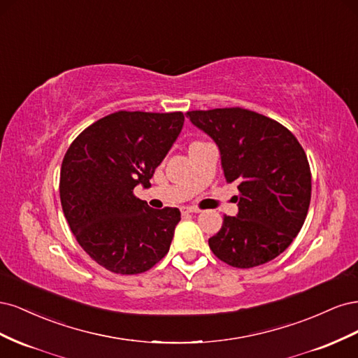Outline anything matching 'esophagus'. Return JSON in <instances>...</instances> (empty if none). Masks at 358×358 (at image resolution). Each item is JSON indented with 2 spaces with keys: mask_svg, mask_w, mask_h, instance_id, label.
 <instances>
[{
  "mask_svg": "<svg viewBox=\"0 0 358 358\" xmlns=\"http://www.w3.org/2000/svg\"><path fill=\"white\" fill-rule=\"evenodd\" d=\"M180 212H182V215H189V213H199L200 209L191 208V206H183V208H180Z\"/></svg>",
  "mask_w": 358,
  "mask_h": 358,
  "instance_id": "34e87169",
  "label": "esophagus"
}]
</instances>
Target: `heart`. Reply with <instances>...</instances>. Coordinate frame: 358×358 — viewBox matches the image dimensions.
Segmentation results:
<instances>
[{
    "instance_id": "heart-1",
    "label": "heart",
    "mask_w": 358,
    "mask_h": 358,
    "mask_svg": "<svg viewBox=\"0 0 358 358\" xmlns=\"http://www.w3.org/2000/svg\"><path fill=\"white\" fill-rule=\"evenodd\" d=\"M196 143H200V142H196ZM192 145H194V143H192Z\"/></svg>"
}]
</instances>
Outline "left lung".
<instances>
[{
	"label": "left lung",
	"instance_id": "8db88e82",
	"mask_svg": "<svg viewBox=\"0 0 358 358\" xmlns=\"http://www.w3.org/2000/svg\"><path fill=\"white\" fill-rule=\"evenodd\" d=\"M221 152L225 180L237 183L239 213L224 216L209 239L212 252L237 268L262 266L282 254L306 220L310 167L288 128L242 107L187 112Z\"/></svg>",
	"mask_w": 358,
	"mask_h": 358
}]
</instances>
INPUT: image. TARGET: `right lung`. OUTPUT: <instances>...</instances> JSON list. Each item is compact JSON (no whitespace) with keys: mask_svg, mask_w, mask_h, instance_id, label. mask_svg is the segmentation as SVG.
Instances as JSON below:
<instances>
[{"mask_svg":"<svg viewBox=\"0 0 358 358\" xmlns=\"http://www.w3.org/2000/svg\"><path fill=\"white\" fill-rule=\"evenodd\" d=\"M183 121L182 112L119 110L85 128L64 155V215L83 251L113 273H143L169 252L180 210L149 208L133 191L150 185Z\"/></svg>","mask_w":358,"mask_h":358,"instance_id":"add662e5","label":"right lung"}]
</instances>
